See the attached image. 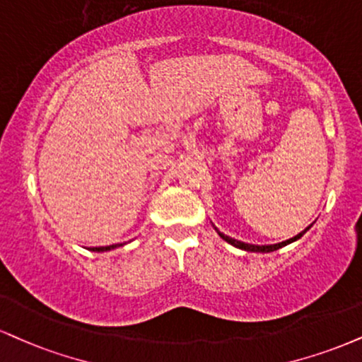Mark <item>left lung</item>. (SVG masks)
I'll return each instance as SVG.
<instances>
[{"label":"left lung","instance_id":"1","mask_svg":"<svg viewBox=\"0 0 362 362\" xmlns=\"http://www.w3.org/2000/svg\"><path fill=\"white\" fill-rule=\"evenodd\" d=\"M313 226V223L308 226V228H305L302 230V233H298L297 236H293V238H290V239H286V241H281V243H278V245H263V246H259V245H247V243H243V241H238V239H234V238H229V236H226V234H223L221 233V230H217V228L214 226V229L217 230V234H219L221 238L224 239L226 243H229V245H233V246H236V247H239V250H245V251H251V252H272V251H276V250H280V247H283V246H286V245H290V243H293V241H297V239H300L303 236V234L307 233L308 229H310Z\"/></svg>","mask_w":362,"mask_h":362}]
</instances>
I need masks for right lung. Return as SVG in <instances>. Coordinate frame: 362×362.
<instances>
[{"mask_svg":"<svg viewBox=\"0 0 362 362\" xmlns=\"http://www.w3.org/2000/svg\"><path fill=\"white\" fill-rule=\"evenodd\" d=\"M117 246H123V245H111V246H99V247H89L90 251H95V252H103V251H111L115 250Z\"/></svg>","mask_w":362,"mask_h":362,"instance_id":"1","label":"right lung"}]
</instances>
